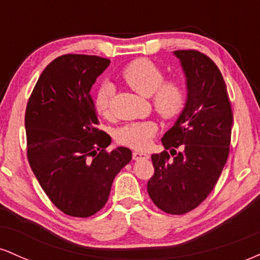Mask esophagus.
I'll use <instances>...</instances> for the list:
<instances>
[{
	"label": "esophagus",
	"mask_w": 260,
	"mask_h": 260,
	"mask_svg": "<svg viewBox=\"0 0 260 260\" xmlns=\"http://www.w3.org/2000/svg\"><path fill=\"white\" fill-rule=\"evenodd\" d=\"M149 159V155L145 153H140V151H133V160H144Z\"/></svg>",
	"instance_id": "1"
}]
</instances>
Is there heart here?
Wrapping results in <instances>:
<instances>
[{
    "label": "heart",
    "instance_id": "heart-1",
    "mask_svg": "<svg viewBox=\"0 0 260 260\" xmlns=\"http://www.w3.org/2000/svg\"><path fill=\"white\" fill-rule=\"evenodd\" d=\"M121 78L134 91L143 96H150L154 111L162 120L171 121L183 111L187 101V91L181 80L164 79L162 70L148 58H138L129 62L122 70ZM113 89L104 83L99 86L94 98V106L99 115H110ZM156 124L153 121L132 122L116 131V140L122 145L134 149H145L150 144Z\"/></svg>",
    "mask_w": 260,
    "mask_h": 260
}]
</instances>
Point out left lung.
Wrapping results in <instances>:
<instances>
[{"label":"left lung","mask_w":260,"mask_h":260,"mask_svg":"<svg viewBox=\"0 0 260 260\" xmlns=\"http://www.w3.org/2000/svg\"><path fill=\"white\" fill-rule=\"evenodd\" d=\"M174 53L186 73L188 98L175 126L161 139L165 150L151 155L155 174L148 193L162 211L182 215L201 205L215 187L230 154L234 113L213 59L197 50Z\"/></svg>","instance_id":"1"}]
</instances>
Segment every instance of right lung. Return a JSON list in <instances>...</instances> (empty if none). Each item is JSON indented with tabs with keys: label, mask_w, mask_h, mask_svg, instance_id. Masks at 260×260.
Returning <instances> with one entry per match:
<instances>
[{
	"label": "right lung",
	"mask_w": 260,
	"mask_h": 260,
	"mask_svg": "<svg viewBox=\"0 0 260 260\" xmlns=\"http://www.w3.org/2000/svg\"><path fill=\"white\" fill-rule=\"evenodd\" d=\"M110 59L68 53L47 66L25 110L26 156L49 199L62 213L89 217L104 208L132 151L106 148L90 89Z\"/></svg>",
	"instance_id": "right-lung-1"
}]
</instances>
